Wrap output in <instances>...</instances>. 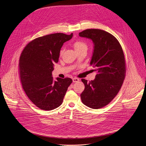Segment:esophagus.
Segmentation results:
<instances>
[{"instance_id":"obj_1","label":"esophagus","mask_w":146,"mask_h":146,"mask_svg":"<svg viewBox=\"0 0 146 146\" xmlns=\"http://www.w3.org/2000/svg\"><path fill=\"white\" fill-rule=\"evenodd\" d=\"M79 81V79L77 78H74L72 79V82L74 83H76V82H78Z\"/></svg>"}]
</instances>
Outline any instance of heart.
<instances>
[{
    "label": "heart",
    "instance_id": "b5f03b06",
    "mask_svg": "<svg viewBox=\"0 0 146 146\" xmlns=\"http://www.w3.org/2000/svg\"><path fill=\"white\" fill-rule=\"evenodd\" d=\"M73 45L76 52L81 50H87L88 49V45L86 43L83 41H76L74 43ZM62 52L63 50L62 49L60 52V53L62 54Z\"/></svg>",
    "mask_w": 146,
    "mask_h": 146
}]
</instances>
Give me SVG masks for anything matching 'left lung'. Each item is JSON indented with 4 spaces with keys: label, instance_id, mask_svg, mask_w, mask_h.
I'll use <instances>...</instances> for the list:
<instances>
[{
    "label": "left lung",
    "instance_id": "1",
    "mask_svg": "<svg viewBox=\"0 0 146 146\" xmlns=\"http://www.w3.org/2000/svg\"><path fill=\"white\" fill-rule=\"evenodd\" d=\"M79 35L94 44L90 64L97 72L94 80L82 79L85 85L82 101L91 108L98 109L115 97L123 83L126 68L123 50L117 39L104 30L87 29Z\"/></svg>",
    "mask_w": 146,
    "mask_h": 146
}]
</instances>
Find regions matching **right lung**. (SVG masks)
Masks as SVG:
<instances>
[{
    "mask_svg": "<svg viewBox=\"0 0 146 146\" xmlns=\"http://www.w3.org/2000/svg\"><path fill=\"white\" fill-rule=\"evenodd\" d=\"M73 36L56 33L38 38L29 42L21 53L19 72L23 89L31 101L42 110L58 107L71 79L57 78L53 80L54 63L58 62L64 42Z\"/></svg>",
    "mask_w": 146,
    "mask_h": 146,
    "instance_id": "obj_1",
    "label": "right lung"
}]
</instances>
